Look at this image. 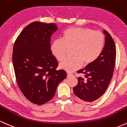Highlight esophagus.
I'll return each mask as SVG.
<instances>
[{
  "mask_svg": "<svg viewBox=\"0 0 127 127\" xmlns=\"http://www.w3.org/2000/svg\"><path fill=\"white\" fill-rule=\"evenodd\" d=\"M67 77H70V76H72V74L69 72H67Z\"/></svg>",
  "mask_w": 127,
  "mask_h": 127,
  "instance_id": "34e87169",
  "label": "esophagus"
}]
</instances>
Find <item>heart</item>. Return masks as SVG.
<instances>
[{"mask_svg":"<svg viewBox=\"0 0 127 127\" xmlns=\"http://www.w3.org/2000/svg\"><path fill=\"white\" fill-rule=\"evenodd\" d=\"M105 36L102 32L86 27L67 29L62 34V39H56L51 44V51L58 61H61L68 48H73L70 58L60 63V67L67 71L78 69L84 64L94 63L102 53L105 45Z\"/></svg>","mask_w":127,"mask_h":127,"instance_id":"obj_1","label":"heart"}]
</instances>
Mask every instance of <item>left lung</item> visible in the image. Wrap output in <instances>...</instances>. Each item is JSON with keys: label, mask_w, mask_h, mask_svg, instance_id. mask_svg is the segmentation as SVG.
Here are the masks:
<instances>
[{"label": "left lung", "mask_w": 127, "mask_h": 127, "mask_svg": "<svg viewBox=\"0 0 127 127\" xmlns=\"http://www.w3.org/2000/svg\"><path fill=\"white\" fill-rule=\"evenodd\" d=\"M105 44L99 57L85 68L77 71L84 77H78V83L73 88L76 96L86 102H93L106 91L112 79L116 59V47L111 35L104 31Z\"/></svg>", "instance_id": "obj_1"}]
</instances>
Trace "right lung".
<instances>
[{
    "label": "right lung",
    "mask_w": 127,
    "mask_h": 127,
    "mask_svg": "<svg viewBox=\"0 0 127 127\" xmlns=\"http://www.w3.org/2000/svg\"><path fill=\"white\" fill-rule=\"evenodd\" d=\"M57 30L54 23L33 22L27 25L15 41L12 62L15 77L25 97L42 105L54 97L58 85L66 77L64 70H57L50 39Z\"/></svg>",
    "instance_id": "add662e5"
}]
</instances>
